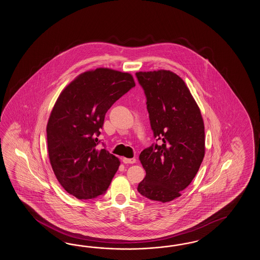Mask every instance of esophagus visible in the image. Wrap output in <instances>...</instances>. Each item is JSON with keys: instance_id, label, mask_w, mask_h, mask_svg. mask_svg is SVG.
I'll return each mask as SVG.
<instances>
[{"instance_id": "esophagus-1", "label": "esophagus", "mask_w": 260, "mask_h": 260, "mask_svg": "<svg viewBox=\"0 0 260 260\" xmlns=\"http://www.w3.org/2000/svg\"><path fill=\"white\" fill-rule=\"evenodd\" d=\"M123 162L124 164H134L135 161H136V159L135 158H131V159H128V158H123Z\"/></svg>"}]
</instances>
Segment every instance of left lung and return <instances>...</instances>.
<instances>
[{
  "label": "left lung",
  "mask_w": 260,
  "mask_h": 260,
  "mask_svg": "<svg viewBox=\"0 0 260 260\" xmlns=\"http://www.w3.org/2000/svg\"><path fill=\"white\" fill-rule=\"evenodd\" d=\"M136 77L147 98L153 135L161 140V146L141 152L146 177L137 190L149 200L168 203L181 196L204 160V120L189 89L173 72H138Z\"/></svg>",
  "instance_id": "8db88e82"
}]
</instances>
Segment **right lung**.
Here are the masks:
<instances>
[{
  "label": "right lung",
  "mask_w": 260,
  "mask_h": 260,
  "mask_svg": "<svg viewBox=\"0 0 260 260\" xmlns=\"http://www.w3.org/2000/svg\"><path fill=\"white\" fill-rule=\"evenodd\" d=\"M135 86L128 73L98 68L74 79L59 94L46 126L50 164L60 185L79 200L102 195L119 159L99 149V129L112 104Z\"/></svg>",
  "instance_id": "1"
}]
</instances>
